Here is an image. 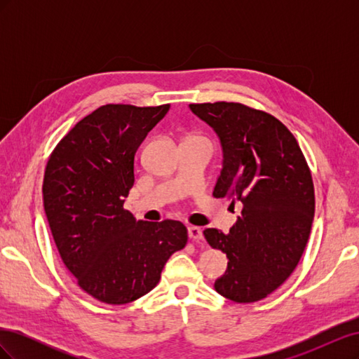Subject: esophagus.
Instances as JSON below:
<instances>
[{
	"label": "esophagus",
	"instance_id": "34e87169",
	"mask_svg": "<svg viewBox=\"0 0 359 359\" xmlns=\"http://www.w3.org/2000/svg\"><path fill=\"white\" fill-rule=\"evenodd\" d=\"M189 236L191 241H196V243H201L202 241V231L199 229L198 226H189Z\"/></svg>",
	"mask_w": 359,
	"mask_h": 359
}]
</instances>
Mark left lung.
<instances>
[{"mask_svg": "<svg viewBox=\"0 0 359 359\" xmlns=\"http://www.w3.org/2000/svg\"><path fill=\"white\" fill-rule=\"evenodd\" d=\"M220 139L223 163L214 198H231L241 214L229 233L203 231L229 262L215 290L235 302H256L283 285L307 245L314 187L302 151L277 118L241 103L190 104Z\"/></svg>", "mask_w": 359, "mask_h": 359, "instance_id": "obj_1", "label": "left lung"}]
</instances>
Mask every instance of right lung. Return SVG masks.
<instances>
[{
  "label": "right lung",
  "mask_w": 359,
  "mask_h": 359,
  "mask_svg": "<svg viewBox=\"0 0 359 359\" xmlns=\"http://www.w3.org/2000/svg\"><path fill=\"white\" fill-rule=\"evenodd\" d=\"M170 104H104L52 151L43 205L64 265L88 295L127 304L158 283L168 259L187 244L177 220H136L124 210L135 156Z\"/></svg>",
  "instance_id": "add662e5"
}]
</instances>
